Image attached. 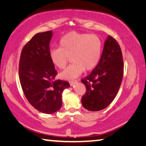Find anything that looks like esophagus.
<instances>
[{"label": "esophagus", "mask_w": 146, "mask_h": 146, "mask_svg": "<svg viewBox=\"0 0 146 146\" xmlns=\"http://www.w3.org/2000/svg\"><path fill=\"white\" fill-rule=\"evenodd\" d=\"M77 82H78L77 80H72V81H70V82H69V83H70V85L71 86H73L76 83H77Z\"/></svg>", "instance_id": "obj_1"}]
</instances>
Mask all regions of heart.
I'll return each instance as SVG.
<instances>
[{
	"instance_id": "b5f03b06",
	"label": "heart",
	"mask_w": 146,
	"mask_h": 146,
	"mask_svg": "<svg viewBox=\"0 0 146 146\" xmlns=\"http://www.w3.org/2000/svg\"><path fill=\"white\" fill-rule=\"evenodd\" d=\"M102 50V42L98 36L73 31L60 38L59 48L51 49L50 58L55 66L64 69L71 57L73 63L60 76L65 80H73L85 70L89 71L95 68L101 57Z\"/></svg>"
}]
</instances>
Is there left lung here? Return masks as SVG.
I'll list each match as a JSON object with an SVG mask.
<instances>
[{
    "instance_id": "obj_1",
    "label": "left lung",
    "mask_w": 146,
    "mask_h": 146,
    "mask_svg": "<svg viewBox=\"0 0 146 146\" xmlns=\"http://www.w3.org/2000/svg\"><path fill=\"white\" fill-rule=\"evenodd\" d=\"M123 76L121 50L116 40L108 35L98 64L82 80L86 87V94L82 98L83 106L93 111L106 108L117 95Z\"/></svg>"
}]
</instances>
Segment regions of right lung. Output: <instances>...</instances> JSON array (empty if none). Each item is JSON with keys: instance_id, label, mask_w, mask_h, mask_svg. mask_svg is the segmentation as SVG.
<instances>
[{"instance_id": "obj_1", "label": "right lung", "mask_w": 146, "mask_h": 146, "mask_svg": "<svg viewBox=\"0 0 146 146\" xmlns=\"http://www.w3.org/2000/svg\"><path fill=\"white\" fill-rule=\"evenodd\" d=\"M51 31L36 34L23 48L19 60V80L27 99L42 113H53L62 106V94L70 87L55 80L57 71L50 58Z\"/></svg>"}]
</instances>
